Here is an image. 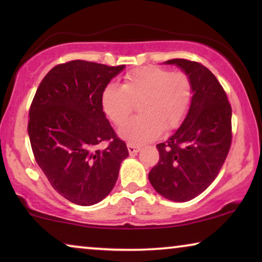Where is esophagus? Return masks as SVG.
Masks as SVG:
<instances>
[{"mask_svg": "<svg viewBox=\"0 0 262 262\" xmlns=\"http://www.w3.org/2000/svg\"><path fill=\"white\" fill-rule=\"evenodd\" d=\"M127 150H128V154H130V155H136V154L139 152V150L141 149L134 144H127Z\"/></svg>", "mask_w": 262, "mask_h": 262, "instance_id": "1", "label": "esophagus"}]
</instances>
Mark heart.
<instances>
[{
    "label": "heart",
    "mask_w": 262,
    "mask_h": 262,
    "mask_svg": "<svg viewBox=\"0 0 262 262\" xmlns=\"http://www.w3.org/2000/svg\"><path fill=\"white\" fill-rule=\"evenodd\" d=\"M192 84L184 73H170L161 67L138 68L124 76L123 84L110 83L103 89L101 106L106 116L119 125L139 101L138 117L131 118L118 130L128 144L142 145L166 131L178 127L187 116L192 102Z\"/></svg>",
    "instance_id": "obj_1"
}]
</instances>
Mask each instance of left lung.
I'll return each instance as SVG.
<instances>
[{"label":"left lung","mask_w":262,"mask_h":262,"mask_svg":"<svg viewBox=\"0 0 262 262\" xmlns=\"http://www.w3.org/2000/svg\"><path fill=\"white\" fill-rule=\"evenodd\" d=\"M187 75L192 102L180 127L157 144L160 161L150 170L155 191L171 202H188L205 191L221 170L231 144V106L216 76L200 63L164 62Z\"/></svg>","instance_id":"8db88e82"}]
</instances>
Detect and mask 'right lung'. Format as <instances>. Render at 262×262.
<instances>
[{
  "label": "right lung",
  "instance_id": "right-lung-1",
  "mask_svg": "<svg viewBox=\"0 0 262 262\" xmlns=\"http://www.w3.org/2000/svg\"><path fill=\"white\" fill-rule=\"evenodd\" d=\"M124 69L80 59L59 64L32 101L28 136L35 161L52 187L77 205L105 199L128 156L101 106L103 89ZM105 140L106 149L96 148Z\"/></svg>",
  "mask_w": 262,
  "mask_h": 262
}]
</instances>
